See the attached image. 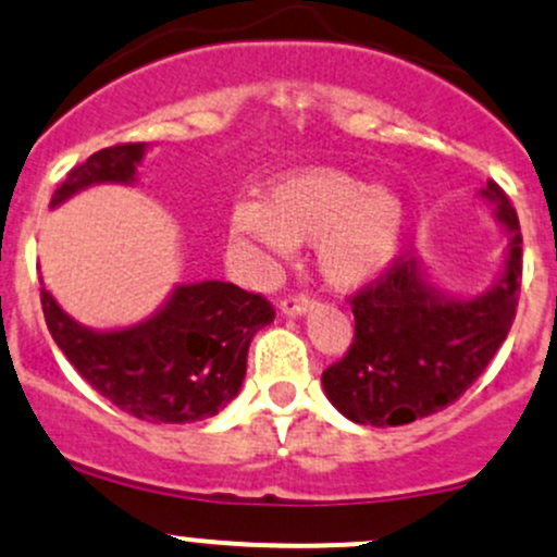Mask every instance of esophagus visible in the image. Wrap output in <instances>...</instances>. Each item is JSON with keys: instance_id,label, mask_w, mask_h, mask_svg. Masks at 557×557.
Listing matches in <instances>:
<instances>
[{"instance_id": "1", "label": "esophagus", "mask_w": 557, "mask_h": 557, "mask_svg": "<svg viewBox=\"0 0 557 557\" xmlns=\"http://www.w3.org/2000/svg\"><path fill=\"white\" fill-rule=\"evenodd\" d=\"M312 307H314V301H309V298L290 296L280 304V312H283L285 318H304V314H307Z\"/></svg>"}]
</instances>
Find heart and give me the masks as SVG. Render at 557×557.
I'll list each match as a JSON object with an SVG mask.
<instances>
[{
    "label": "heart",
    "mask_w": 557,
    "mask_h": 557,
    "mask_svg": "<svg viewBox=\"0 0 557 557\" xmlns=\"http://www.w3.org/2000/svg\"><path fill=\"white\" fill-rule=\"evenodd\" d=\"M406 226V205L395 191L333 168L283 175L261 202H237L226 219L230 243L248 250L256 269L312 243L314 267L333 290L362 288L384 274Z\"/></svg>",
    "instance_id": "obj_1"
}]
</instances>
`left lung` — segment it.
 Here are the masks:
<instances>
[{
  "instance_id": "left-lung-1",
  "label": "left lung",
  "mask_w": 557,
  "mask_h": 557,
  "mask_svg": "<svg viewBox=\"0 0 557 557\" xmlns=\"http://www.w3.org/2000/svg\"><path fill=\"white\" fill-rule=\"evenodd\" d=\"M478 197L507 234L502 272L475 296H456L419 259H400L352 298L355 342L323 373V389L355 424L400 426L459 400L499 352L518 307L523 237L505 191L488 181Z\"/></svg>"
}]
</instances>
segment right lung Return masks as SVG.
<instances>
[{
    "instance_id": "1",
    "label": "right lung",
    "mask_w": 557,
    "mask_h": 557,
    "mask_svg": "<svg viewBox=\"0 0 557 557\" xmlns=\"http://www.w3.org/2000/svg\"><path fill=\"white\" fill-rule=\"evenodd\" d=\"M149 144L96 151L66 175L50 208L101 184L133 186ZM42 312L58 349L120 411L151 424H191L239 395L248 349L274 320L267 298L232 283L173 285L154 314L125 327L82 325L42 283Z\"/></svg>"
}]
</instances>
